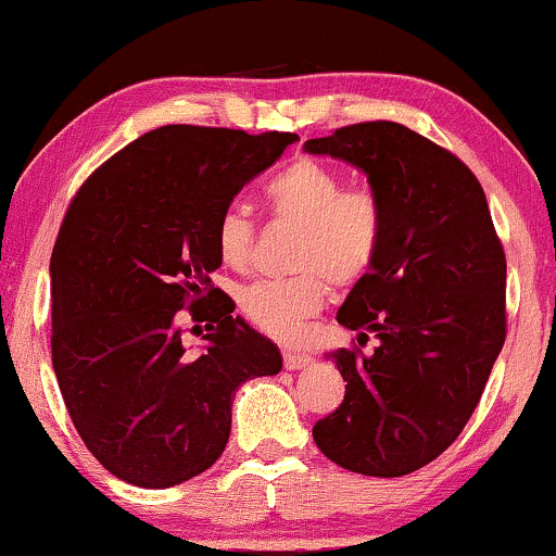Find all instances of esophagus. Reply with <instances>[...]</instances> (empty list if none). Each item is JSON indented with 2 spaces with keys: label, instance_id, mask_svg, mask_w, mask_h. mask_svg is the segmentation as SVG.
Returning a JSON list of instances; mask_svg holds the SVG:
<instances>
[{
  "label": "esophagus",
  "instance_id": "esophagus-1",
  "mask_svg": "<svg viewBox=\"0 0 556 556\" xmlns=\"http://www.w3.org/2000/svg\"><path fill=\"white\" fill-rule=\"evenodd\" d=\"M308 359H312V357H308L304 350L283 348V367H286V370H299V367H306Z\"/></svg>",
  "mask_w": 556,
  "mask_h": 556
}]
</instances>
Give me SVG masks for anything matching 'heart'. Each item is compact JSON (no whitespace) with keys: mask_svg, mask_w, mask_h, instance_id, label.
Instances as JSON below:
<instances>
[{"mask_svg":"<svg viewBox=\"0 0 556 556\" xmlns=\"http://www.w3.org/2000/svg\"><path fill=\"white\" fill-rule=\"evenodd\" d=\"M273 219L295 227L291 278L255 280L240 293V312L273 340H293L324 306L329 283L355 286L383 242V204L367 184H348L334 165L299 157L265 186ZM222 263L242 268L252 255L255 222L248 208L229 204L214 227Z\"/></svg>","mask_w":556,"mask_h":556,"instance_id":"heart-1","label":"heart"}]
</instances>
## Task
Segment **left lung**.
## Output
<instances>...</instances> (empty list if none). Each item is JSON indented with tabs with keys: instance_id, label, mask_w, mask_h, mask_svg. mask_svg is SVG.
<instances>
[{
	"instance_id": "8db88e82",
	"label": "left lung",
	"mask_w": 556,
	"mask_h": 556,
	"mask_svg": "<svg viewBox=\"0 0 556 556\" xmlns=\"http://www.w3.org/2000/svg\"><path fill=\"white\" fill-rule=\"evenodd\" d=\"M304 148L363 168L386 219L375 265L337 312L378 348L331 352L348 386L314 442L344 470L401 478L437 459L480 403L506 342V252L475 173L414 129L359 122Z\"/></svg>"
}]
</instances>
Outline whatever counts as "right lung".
Returning a JSON list of instances; mask_svg holds the SVG:
<instances>
[{
	"mask_svg": "<svg viewBox=\"0 0 556 556\" xmlns=\"http://www.w3.org/2000/svg\"><path fill=\"white\" fill-rule=\"evenodd\" d=\"M295 140L165 125L71 199L50 257L53 370L86 450L129 485L170 488L208 470L227 446L237 388L283 365L208 273L222 265V208ZM184 307L207 321L204 356L182 348Z\"/></svg>",
	"mask_w": 556,
	"mask_h": 556,
	"instance_id": "right-lung-1",
	"label": "right lung"
}]
</instances>
